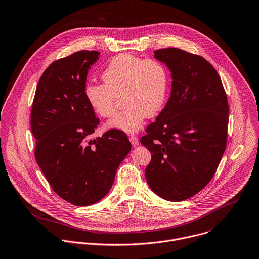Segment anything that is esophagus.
Returning <instances> with one entry per match:
<instances>
[{
    "label": "esophagus",
    "instance_id": "esophagus-1",
    "mask_svg": "<svg viewBox=\"0 0 259 259\" xmlns=\"http://www.w3.org/2000/svg\"><path fill=\"white\" fill-rule=\"evenodd\" d=\"M130 141H131V143H132V145H133L134 148H136V147H138V146L140 145L138 138H136V137H134V136L130 137Z\"/></svg>",
    "mask_w": 259,
    "mask_h": 259
}]
</instances>
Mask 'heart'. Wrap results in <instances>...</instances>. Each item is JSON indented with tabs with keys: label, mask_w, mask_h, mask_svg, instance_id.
I'll use <instances>...</instances> for the list:
<instances>
[{
	"label": "heart",
	"mask_w": 259,
	"mask_h": 259,
	"mask_svg": "<svg viewBox=\"0 0 259 259\" xmlns=\"http://www.w3.org/2000/svg\"><path fill=\"white\" fill-rule=\"evenodd\" d=\"M102 80L104 84L88 83L84 90L94 112L110 117L116 109V97L121 95L125 106L107 122L108 128L135 134L148 115L154 116L161 111L167 100L169 73L156 59L119 54L106 66Z\"/></svg>",
	"instance_id": "obj_1"
}]
</instances>
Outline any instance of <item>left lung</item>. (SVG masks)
<instances>
[{
  "mask_svg": "<svg viewBox=\"0 0 259 259\" xmlns=\"http://www.w3.org/2000/svg\"><path fill=\"white\" fill-rule=\"evenodd\" d=\"M169 68L171 95L141 143L152 154L146 179L161 198L180 202L200 192L224 154L229 107L221 79L203 57L178 48L154 51Z\"/></svg>",
  "mask_w": 259,
  "mask_h": 259,
  "instance_id": "obj_1",
  "label": "left lung"
}]
</instances>
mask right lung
I'll return each instance as SVG.
<instances>
[{
	"instance_id": "add662e5",
	"label": "right lung",
	"mask_w": 259,
	"mask_h": 259,
	"mask_svg": "<svg viewBox=\"0 0 259 259\" xmlns=\"http://www.w3.org/2000/svg\"><path fill=\"white\" fill-rule=\"evenodd\" d=\"M99 55L83 50L50 64L32 105L37 164L55 193L76 206L92 205L107 195L132 150L126 135L118 130L91 139L98 118L84 90L88 70Z\"/></svg>"
}]
</instances>
